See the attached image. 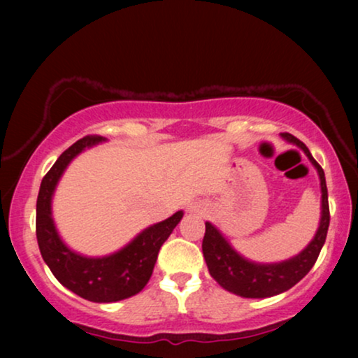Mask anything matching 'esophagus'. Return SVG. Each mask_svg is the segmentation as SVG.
I'll use <instances>...</instances> for the list:
<instances>
[{
	"label": "esophagus",
	"mask_w": 358,
	"mask_h": 358,
	"mask_svg": "<svg viewBox=\"0 0 358 358\" xmlns=\"http://www.w3.org/2000/svg\"><path fill=\"white\" fill-rule=\"evenodd\" d=\"M190 212H203V207L200 203H194V205H190Z\"/></svg>",
	"instance_id": "obj_1"
}]
</instances>
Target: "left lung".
Wrapping results in <instances>:
<instances>
[{"label":"left lung","instance_id":"left-lung-1","mask_svg":"<svg viewBox=\"0 0 358 358\" xmlns=\"http://www.w3.org/2000/svg\"><path fill=\"white\" fill-rule=\"evenodd\" d=\"M285 140L295 143L305 151L308 158L320 173L321 192H322V212L321 223L313 241L308 244L305 251L298 254L290 261L280 264H254L239 256L234 249L229 246L213 224L205 223V236L202 241V251L205 262H207L208 272L224 290L236 293L244 298H267L278 295V293L288 290L295 283L301 280L311 267L315 266L317 256H320L322 244L326 241L327 228H329V202H327V187L324 171L317 161L313 158L310 150L290 134H282Z\"/></svg>","mask_w":358,"mask_h":358}]
</instances>
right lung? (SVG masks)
I'll list each match as a JSON object with an SVG mask.
<instances>
[{"label":"right lung","instance_id":"1","mask_svg":"<svg viewBox=\"0 0 358 358\" xmlns=\"http://www.w3.org/2000/svg\"><path fill=\"white\" fill-rule=\"evenodd\" d=\"M104 138L87 135L63 151L50 171L43 176L37 197L36 234L43 261L58 282L68 290L90 301L112 303L125 300L143 290L148 283L158 252L176 224L182 218V212L174 213L164 222L146 228L129 246L107 257H83L62 243L52 220V195L63 171L78 153Z\"/></svg>","mask_w":358,"mask_h":358}]
</instances>
